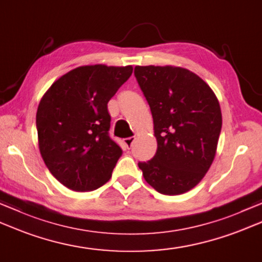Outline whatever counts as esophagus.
Returning <instances> with one entry per match:
<instances>
[{
	"label": "esophagus",
	"instance_id": "esophagus-1",
	"mask_svg": "<svg viewBox=\"0 0 262 262\" xmlns=\"http://www.w3.org/2000/svg\"><path fill=\"white\" fill-rule=\"evenodd\" d=\"M134 141H135V137L132 136V137L125 138L124 143H125V145H126L128 148H129V147H132V145H133V143H134Z\"/></svg>",
	"mask_w": 262,
	"mask_h": 262
}]
</instances>
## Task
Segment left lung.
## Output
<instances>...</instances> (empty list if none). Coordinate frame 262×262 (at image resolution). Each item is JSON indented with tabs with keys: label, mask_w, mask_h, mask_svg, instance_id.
Returning a JSON list of instances; mask_svg holds the SVG:
<instances>
[{
	"label": "left lung",
	"mask_w": 262,
	"mask_h": 262,
	"mask_svg": "<svg viewBox=\"0 0 262 262\" xmlns=\"http://www.w3.org/2000/svg\"><path fill=\"white\" fill-rule=\"evenodd\" d=\"M135 77L150 105L158 148L138 162L148 185L178 195L195 187L216 156L222 110L202 78L173 66H136Z\"/></svg>",
	"instance_id": "left-lung-1"
}]
</instances>
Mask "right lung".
Masks as SVG:
<instances>
[{
    "mask_svg": "<svg viewBox=\"0 0 262 262\" xmlns=\"http://www.w3.org/2000/svg\"><path fill=\"white\" fill-rule=\"evenodd\" d=\"M132 73V66H81L55 80L40 100V156L69 189L93 191L111 178L122 151L109 136L107 102Z\"/></svg>",
    "mask_w": 262,
    "mask_h": 262,
    "instance_id": "obj_1",
    "label": "right lung"
}]
</instances>
